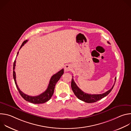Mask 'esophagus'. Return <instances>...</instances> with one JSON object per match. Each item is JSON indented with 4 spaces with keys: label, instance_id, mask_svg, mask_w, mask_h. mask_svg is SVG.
Masks as SVG:
<instances>
[{
    "label": "esophagus",
    "instance_id": "obj_1",
    "mask_svg": "<svg viewBox=\"0 0 131 131\" xmlns=\"http://www.w3.org/2000/svg\"><path fill=\"white\" fill-rule=\"evenodd\" d=\"M71 66L70 65H66L65 66V71H68L69 70H70L71 69Z\"/></svg>",
    "mask_w": 131,
    "mask_h": 131
}]
</instances>
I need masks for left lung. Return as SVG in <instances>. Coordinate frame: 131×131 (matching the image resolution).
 I'll use <instances>...</instances> for the list:
<instances>
[{
	"instance_id": "1",
	"label": "left lung",
	"mask_w": 131,
	"mask_h": 131,
	"mask_svg": "<svg viewBox=\"0 0 131 131\" xmlns=\"http://www.w3.org/2000/svg\"><path fill=\"white\" fill-rule=\"evenodd\" d=\"M109 43V42H108ZM73 77V76H72ZM116 80V77L115 78V83L113 85V87H112L109 90L107 91L104 93L101 94H88V93H85L84 92H83L81 89H80L78 86L77 85L76 83L74 82L73 78L71 79V86L72 90L73 92L74 93V95H75L78 99L80 100H81L85 103H94L104 98V97L106 96L109 93L113 90L114 85L115 84V82Z\"/></svg>"
}]
</instances>
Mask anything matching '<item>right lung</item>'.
<instances>
[{
  "mask_svg": "<svg viewBox=\"0 0 131 131\" xmlns=\"http://www.w3.org/2000/svg\"><path fill=\"white\" fill-rule=\"evenodd\" d=\"M27 42V40L24 41L21 46L20 47V49ZM19 49V50H20ZM18 52L16 55V57L17 56L18 54ZM15 63H16V61L15 60L13 63V79L16 85V86L19 92L20 95H21V96L26 101L29 102L30 103H31L32 104H43L45 103L46 102H47V101H48L52 96L53 93H54V88H55V86L57 84V83L58 82V81L59 80V79H60V78L61 77V76L63 75V74L64 73V69H61L60 71H59L58 72H57V73L54 74V75H53L50 80L49 82V84L48 85V86L47 89V90L43 92L42 93H41V94L38 95V96H29L27 94H24L23 92H22L20 89L18 88V85L16 83V74H15V72L14 71V69H15Z\"/></svg>",
  "mask_w": 131,
  "mask_h": 131,
  "instance_id": "obj_1",
  "label": "right lung"
}]
</instances>
